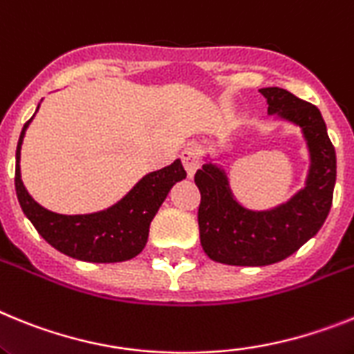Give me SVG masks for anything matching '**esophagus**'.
I'll list each match as a JSON object with an SVG mask.
<instances>
[{"label": "esophagus", "instance_id": "esophagus-1", "mask_svg": "<svg viewBox=\"0 0 354 354\" xmlns=\"http://www.w3.org/2000/svg\"><path fill=\"white\" fill-rule=\"evenodd\" d=\"M181 162H183V167H185L189 178L194 176L196 171H198L199 167L198 151L192 149V147H189V149H185V151H181Z\"/></svg>", "mask_w": 354, "mask_h": 354}]
</instances>
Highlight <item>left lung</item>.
<instances>
[{"mask_svg": "<svg viewBox=\"0 0 354 354\" xmlns=\"http://www.w3.org/2000/svg\"><path fill=\"white\" fill-rule=\"evenodd\" d=\"M270 115L294 122L310 151L305 189L272 210H248L236 201L223 169L212 162L198 169L201 192L199 239L208 258L228 266H270L281 262L321 230L330 214L337 180V156L326 122L315 104L285 88H260Z\"/></svg>", "mask_w": 354, "mask_h": 354, "instance_id": "1", "label": "left lung"}]
</instances>
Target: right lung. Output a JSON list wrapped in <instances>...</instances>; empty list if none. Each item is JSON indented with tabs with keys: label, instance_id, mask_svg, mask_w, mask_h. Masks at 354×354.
Returning a JSON list of instances; mask_svg holds the SVG:
<instances>
[{
	"label": "right lung",
	"instance_id": "obj_1",
	"mask_svg": "<svg viewBox=\"0 0 354 354\" xmlns=\"http://www.w3.org/2000/svg\"><path fill=\"white\" fill-rule=\"evenodd\" d=\"M32 119L23 126L15 151V192L39 235L60 253L84 262L113 263L137 257L146 245L149 224L169 190L187 176L180 160L146 174L121 201L106 210L85 215L55 214L41 207L21 180V144Z\"/></svg>",
	"mask_w": 354,
	"mask_h": 354
}]
</instances>
